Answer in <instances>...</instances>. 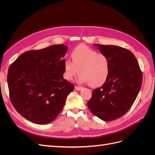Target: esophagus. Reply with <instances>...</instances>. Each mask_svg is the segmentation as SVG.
Instances as JSON below:
<instances>
[{"label": "esophagus", "instance_id": "obj_1", "mask_svg": "<svg viewBox=\"0 0 155 155\" xmlns=\"http://www.w3.org/2000/svg\"><path fill=\"white\" fill-rule=\"evenodd\" d=\"M81 89H82V87H78V86H75V90H76V91H81Z\"/></svg>", "mask_w": 155, "mask_h": 155}]
</instances>
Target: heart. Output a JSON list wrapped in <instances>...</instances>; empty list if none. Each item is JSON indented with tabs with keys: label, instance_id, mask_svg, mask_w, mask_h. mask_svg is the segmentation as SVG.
Here are the masks:
<instances>
[{
	"label": "heart",
	"instance_id": "obj_1",
	"mask_svg": "<svg viewBox=\"0 0 155 155\" xmlns=\"http://www.w3.org/2000/svg\"><path fill=\"white\" fill-rule=\"evenodd\" d=\"M72 61H64V77L72 80L79 74V81L88 83L92 87H100L105 83L110 74V62L107 56L97 53L86 46H79L71 54Z\"/></svg>",
	"mask_w": 155,
	"mask_h": 155
}]
</instances>
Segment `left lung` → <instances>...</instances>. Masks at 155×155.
I'll return each instance as SVG.
<instances>
[{"instance_id": "left-lung-1", "label": "left lung", "mask_w": 155, "mask_h": 155, "mask_svg": "<svg viewBox=\"0 0 155 155\" xmlns=\"http://www.w3.org/2000/svg\"><path fill=\"white\" fill-rule=\"evenodd\" d=\"M94 46L109 58L110 74L104 85L92 91L87 105L100 119L112 121L132 107L142 86V74L137 58L129 50L114 45Z\"/></svg>"}]
</instances>
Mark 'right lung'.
<instances>
[{
  "instance_id": "right-lung-1",
  "label": "right lung",
  "mask_w": 155,
  "mask_h": 155,
  "mask_svg": "<svg viewBox=\"0 0 155 155\" xmlns=\"http://www.w3.org/2000/svg\"><path fill=\"white\" fill-rule=\"evenodd\" d=\"M67 50L65 45H54L28 51L9 67L7 81L12 104L26 120L48 124L63 109L74 88L63 76Z\"/></svg>"
}]
</instances>
